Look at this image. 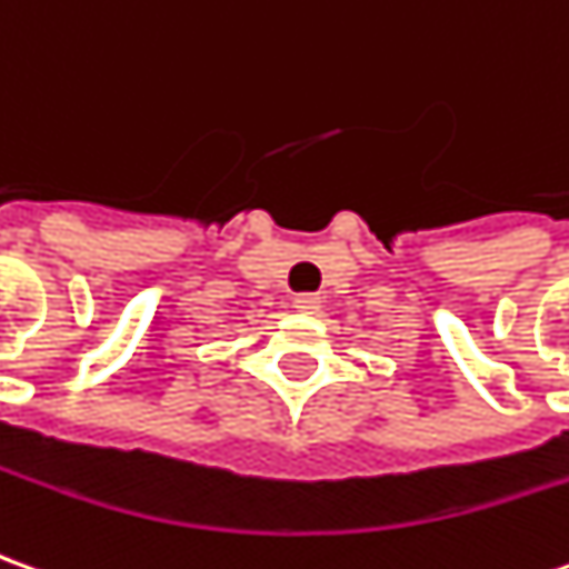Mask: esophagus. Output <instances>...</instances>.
I'll list each match as a JSON object with an SVG mask.
<instances>
[{
    "instance_id": "esophagus-1",
    "label": "esophagus",
    "mask_w": 569,
    "mask_h": 569,
    "mask_svg": "<svg viewBox=\"0 0 569 569\" xmlns=\"http://www.w3.org/2000/svg\"><path fill=\"white\" fill-rule=\"evenodd\" d=\"M292 308H296V311H305V313L320 311V296H313V292L296 296V298H292Z\"/></svg>"
}]
</instances>
